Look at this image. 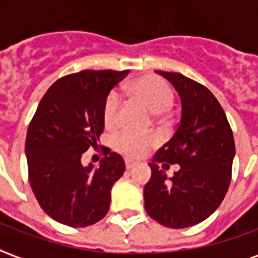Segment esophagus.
<instances>
[{
	"label": "esophagus",
	"mask_w": 258,
	"mask_h": 258,
	"mask_svg": "<svg viewBox=\"0 0 258 258\" xmlns=\"http://www.w3.org/2000/svg\"><path fill=\"white\" fill-rule=\"evenodd\" d=\"M135 166V162L131 161V159H125V169L131 170Z\"/></svg>",
	"instance_id": "esophagus-1"
}]
</instances>
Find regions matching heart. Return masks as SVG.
Instances as JSON below:
<instances>
[{
  "label": "heart",
  "instance_id": "1",
  "mask_svg": "<svg viewBox=\"0 0 258 258\" xmlns=\"http://www.w3.org/2000/svg\"><path fill=\"white\" fill-rule=\"evenodd\" d=\"M124 93L134 100L141 101L155 116L169 111L174 104V91L171 87L155 75H143L128 84H125ZM120 111V99L116 92H111L107 96L103 107V120L107 128H113L117 124V116ZM115 149L127 157H141L146 151L157 145V138L149 134L121 131L113 141Z\"/></svg>",
  "mask_w": 258,
  "mask_h": 258
}]
</instances>
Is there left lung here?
Segmentation results:
<instances>
[{
  "mask_svg": "<svg viewBox=\"0 0 258 258\" xmlns=\"http://www.w3.org/2000/svg\"><path fill=\"white\" fill-rule=\"evenodd\" d=\"M178 91L182 116L174 137L154 155L143 188L145 209L163 226L183 229L212 216L226 196L236 146L224 109L210 91L176 72L157 71ZM180 165L167 179L156 162Z\"/></svg>",
  "mask_w": 258,
  "mask_h": 258,
  "instance_id": "1",
  "label": "left lung"
}]
</instances>
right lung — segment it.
Masks as SVG:
<instances>
[{
	"label": "right lung",
	"mask_w": 258,
	"mask_h": 258,
	"mask_svg": "<svg viewBox=\"0 0 258 258\" xmlns=\"http://www.w3.org/2000/svg\"><path fill=\"white\" fill-rule=\"evenodd\" d=\"M130 71H80L54 82L28 127L25 154L29 183L38 205L60 224L84 228L104 218L111 188L124 161L101 147L99 167L82 165V155L104 131L103 107L109 91Z\"/></svg>",
	"instance_id": "add662e5"
}]
</instances>
